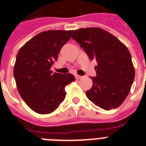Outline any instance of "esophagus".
Masks as SVG:
<instances>
[{
  "mask_svg": "<svg viewBox=\"0 0 146 146\" xmlns=\"http://www.w3.org/2000/svg\"><path fill=\"white\" fill-rule=\"evenodd\" d=\"M75 77H76V80H81V79H82V76H80V75H77V74H76V75H75Z\"/></svg>",
  "mask_w": 146,
  "mask_h": 146,
  "instance_id": "obj_1",
  "label": "esophagus"
}]
</instances>
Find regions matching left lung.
<instances>
[{"instance_id": "8db88e82", "label": "left lung", "mask_w": 146, "mask_h": 146, "mask_svg": "<svg viewBox=\"0 0 146 146\" xmlns=\"http://www.w3.org/2000/svg\"><path fill=\"white\" fill-rule=\"evenodd\" d=\"M72 38L80 44L89 59L96 60L97 76L86 92L92 102L109 111L117 108L128 96L135 77L130 53L124 44L103 29H79Z\"/></svg>"}]
</instances>
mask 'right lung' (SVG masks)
I'll return each instance as SVG.
<instances>
[{
  "label": "right lung",
  "mask_w": 146,
  "mask_h": 146,
  "mask_svg": "<svg viewBox=\"0 0 146 146\" xmlns=\"http://www.w3.org/2000/svg\"><path fill=\"white\" fill-rule=\"evenodd\" d=\"M73 30H48L26 42L17 55L13 75L19 95L33 111L52 113L65 99V87L75 81L70 73H53L61 48L70 39Z\"/></svg>",
  "instance_id": "add662e5"
}]
</instances>
